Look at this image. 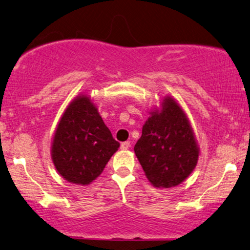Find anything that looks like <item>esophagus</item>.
I'll list each match as a JSON object with an SVG mask.
<instances>
[{
  "label": "esophagus",
  "mask_w": 250,
  "mask_h": 250,
  "mask_svg": "<svg viewBox=\"0 0 250 250\" xmlns=\"http://www.w3.org/2000/svg\"><path fill=\"white\" fill-rule=\"evenodd\" d=\"M130 147V142H123V143H121V148L122 150H127V148Z\"/></svg>",
  "instance_id": "esophagus-1"
}]
</instances>
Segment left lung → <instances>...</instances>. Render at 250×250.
Segmentation results:
<instances>
[{
	"label": "left lung",
	"mask_w": 250,
	"mask_h": 250,
	"mask_svg": "<svg viewBox=\"0 0 250 250\" xmlns=\"http://www.w3.org/2000/svg\"><path fill=\"white\" fill-rule=\"evenodd\" d=\"M162 112L143 125L134 150L148 181L156 187L178 186L195 168L198 147L188 119L176 102L166 98Z\"/></svg>",
	"instance_id": "8db88e82"
}]
</instances>
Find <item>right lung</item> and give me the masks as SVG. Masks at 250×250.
Segmentation results:
<instances>
[{
    "label": "right lung",
    "mask_w": 250,
    "mask_h": 250,
    "mask_svg": "<svg viewBox=\"0 0 250 250\" xmlns=\"http://www.w3.org/2000/svg\"><path fill=\"white\" fill-rule=\"evenodd\" d=\"M119 146L96 106L82 96L68 106L61 118L53 141L52 158L63 178L84 186L102 174Z\"/></svg>",
    "instance_id": "obj_1"
}]
</instances>
